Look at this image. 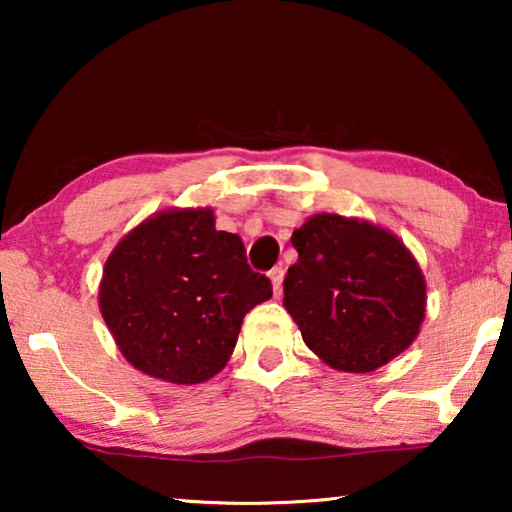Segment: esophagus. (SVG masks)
I'll return each mask as SVG.
<instances>
[{
	"instance_id": "esophagus-1",
	"label": "esophagus",
	"mask_w": 512,
	"mask_h": 512,
	"mask_svg": "<svg viewBox=\"0 0 512 512\" xmlns=\"http://www.w3.org/2000/svg\"><path fill=\"white\" fill-rule=\"evenodd\" d=\"M270 279H272V289H275V296H279V293H282V282H284L282 265H277V268L270 270Z\"/></svg>"
}]
</instances>
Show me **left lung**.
<instances>
[{
  "label": "left lung",
  "mask_w": 512,
  "mask_h": 512,
  "mask_svg": "<svg viewBox=\"0 0 512 512\" xmlns=\"http://www.w3.org/2000/svg\"><path fill=\"white\" fill-rule=\"evenodd\" d=\"M298 251L284 307L331 368L370 373L415 340L426 284L405 244L368 221L317 214L291 235Z\"/></svg>",
  "instance_id": "8db88e82"
}]
</instances>
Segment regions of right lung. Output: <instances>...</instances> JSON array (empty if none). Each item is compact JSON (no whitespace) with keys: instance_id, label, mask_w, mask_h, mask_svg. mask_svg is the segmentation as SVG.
<instances>
[{"instance_id":"add662e5","label":"right lung","mask_w":512,"mask_h":512,"mask_svg":"<svg viewBox=\"0 0 512 512\" xmlns=\"http://www.w3.org/2000/svg\"><path fill=\"white\" fill-rule=\"evenodd\" d=\"M270 296V279L249 268L240 235L214 228L212 209H172L111 251L100 310L137 370L200 384L226 366L244 314Z\"/></svg>"}]
</instances>
